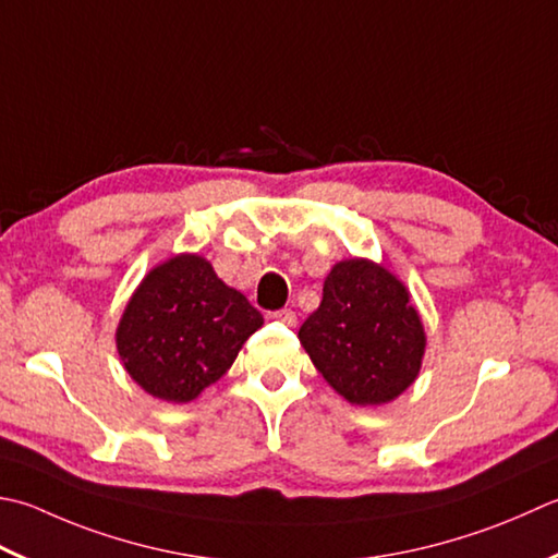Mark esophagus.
<instances>
[{
  "instance_id": "obj_1",
  "label": "esophagus",
  "mask_w": 558,
  "mask_h": 558,
  "mask_svg": "<svg viewBox=\"0 0 558 558\" xmlns=\"http://www.w3.org/2000/svg\"><path fill=\"white\" fill-rule=\"evenodd\" d=\"M272 319H278L286 326H294L298 324V314H294L292 310H278V312H272Z\"/></svg>"
}]
</instances>
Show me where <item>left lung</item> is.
<instances>
[{
  "instance_id": "left-lung-1",
  "label": "left lung",
  "mask_w": 558,
  "mask_h": 558,
  "mask_svg": "<svg viewBox=\"0 0 558 558\" xmlns=\"http://www.w3.org/2000/svg\"><path fill=\"white\" fill-rule=\"evenodd\" d=\"M300 341L324 379L357 407H379L411 387L425 333L409 290L385 266L351 258L324 280L319 310Z\"/></svg>"
}]
</instances>
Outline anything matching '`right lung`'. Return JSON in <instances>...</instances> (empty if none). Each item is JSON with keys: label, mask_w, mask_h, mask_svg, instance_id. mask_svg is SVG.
I'll return each mask as SVG.
<instances>
[{"label": "right lung", "mask_w": 558, "mask_h": 558, "mask_svg": "<svg viewBox=\"0 0 558 558\" xmlns=\"http://www.w3.org/2000/svg\"><path fill=\"white\" fill-rule=\"evenodd\" d=\"M264 316L195 254L157 266L130 298L116 331L128 375L161 401L185 403L232 367Z\"/></svg>", "instance_id": "1"}]
</instances>
